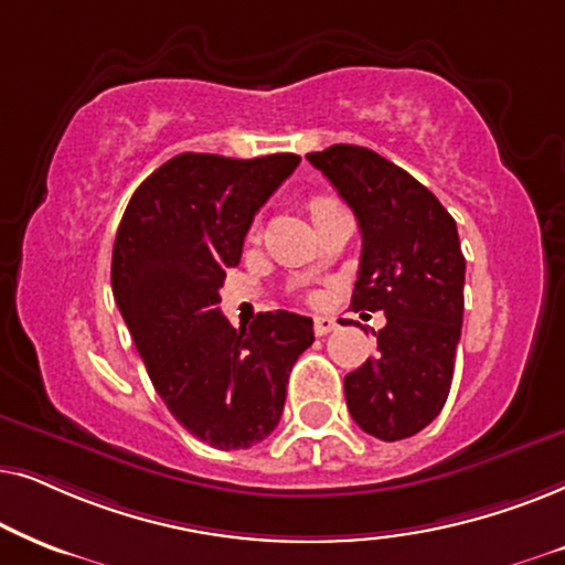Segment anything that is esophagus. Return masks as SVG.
I'll return each instance as SVG.
<instances>
[{
    "label": "esophagus",
    "mask_w": 565,
    "mask_h": 565,
    "mask_svg": "<svg viewBox=\"0 0 565 565\" xmlns=\"http://www.w3.org/2000/svg\"><path fill=\"white\" fill-rule=\"evenodd\" d=\"M330 330H335V320L322 315V318H315V335H328Z\"/></svg>",
    "instance_id": "34e87169"
}]
</instances>
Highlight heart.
I'll return each mask as SVG.
<instances>
[{
	"label": "heart",
	"mask_w": 565,
	"mask_h": 565,
	"mask_svg": "<svg viewBox=\"0 0 565 565\" xmlns=\"http://www.w3.org/2000/svg\"><path fill=\"white\" fill-rule=\"evenodd\" d=\"M335 201L333 199H326V195H318V199H312L310 201V212L312 214H318V212H322V209H328V206H333ZM258 235V227H253V237Z\"/></svg>",
	"instance_id": "heart-1"
}]
</instances>
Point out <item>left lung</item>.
<instances>
[{"label": "left lung", "instance_id": "1", "mask_svg": "<svg viewBox=\"0 0 565 565\" xmlns=\"http://www.w3.org/2000/svg\"><path fill=\"white\" fill-rule=\"evenodd\" d=\"M353 209L361 263L351 310L385 312L377 353L345 374V405L361 431L408 439L445 408L465 310V255L439 199L366 147L307 154Z\"/></svg>", "mask_w": 565, "mask_h": 565}]
</instances>
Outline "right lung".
<instances>
[{
	"label": "right lung",
	"instance_id": "right-lung-1",
	"mask_svg": "<svg viewBox=\"0 0 565 565\" xmlns=\"http://www.w3.org/2000/svg\"><path fill=\"white\" fill-rule=\"evenodd\" d=\"M297 154L232 160L185 152L134 191L113 245V297L149 380L180 426L216 449H247L278 426L312 320L276 310L235 330L220 310L253 216Z\"/></svg>",
	"mask_w": 565,
	"mask_h": 565
}]
</instances>
